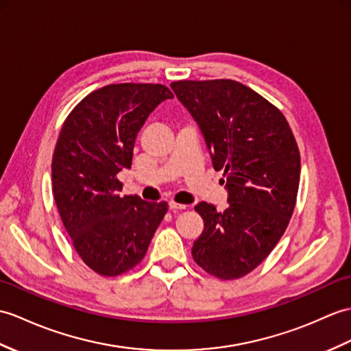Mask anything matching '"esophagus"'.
Masks as SVG:
<instances>
[{"instance_id":"esophagus-1","label":"esophagus","mask_w":351,"mask_h":351,"mask_svg":"<svg viewBox=\"0 0 351 351\" xmlns=\"http://www.w3.org/2000/svg\"><path fill=\"white\" fill-rule=\"evenodd\" d=\"M186 208V205H181V203H176V202H169V209L170 210H184Z\"/></svg>"}]
</instances>
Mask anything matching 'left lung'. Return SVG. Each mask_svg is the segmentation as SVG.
<instances>
[{"mask_svg": "<svg viewBox=\"0 0 351 351\" xmlns=\"http://www.w3.org/2000/svg\"><path fill=\"white\" fill-rule=\"evenodd\" d=\"M197 122L215 170H224L226 210L200 202L205 223L193 258L221 280L250 274L286 232L300 176L299 149L282 113L251 88L229 79L170 85Z\"/></svg>", "mask_w": 351, "mask_h": 351, "instance_id": "obj_1", "label": "left lung"}]
</instances>
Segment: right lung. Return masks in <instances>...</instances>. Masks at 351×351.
Listing matches in <instances>:
<instances>
[{"instance_id": "right-lung-1", "label": "right lung", "mask_w": 351, "mask_h": 351, "mask_svg": "<svg viewBox=\"0 0 351 351\" xmlns=\"http://www.w3.org/2000/svg\"><path fill=\"white\" fill-rule=\"evenodd\" d=\"M173 94L165 85L118 84L86 95L65 119L52 158V186L65 230L84 262L117 276L145 257L167 203L121 197L137 133Z\"/></svg>"}]
</instances>
